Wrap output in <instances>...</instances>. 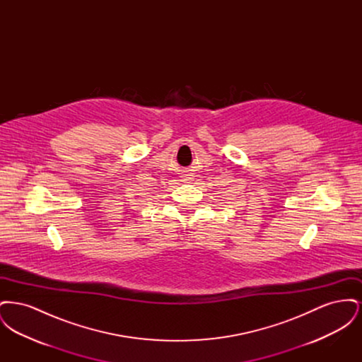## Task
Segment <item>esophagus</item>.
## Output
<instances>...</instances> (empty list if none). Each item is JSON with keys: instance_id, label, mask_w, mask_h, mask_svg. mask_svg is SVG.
<instances>
[{"instance_id": "obj_1", "label": "esophagus", "mask_w": 362, "mask_h": 362, "mask_svg": "<svg viewBox=\"0 0 362 362\" xmlns=\"http://www.w3.org/2000/svg\"><path fill=\"white\" fill-rule=\"evenodd\" d=\"M191 179H192V177H189V175H187V176H185V179H183V180H185V182H187V183H189V180H191Z\"/></svg>"}]
</instances>
